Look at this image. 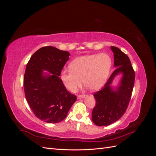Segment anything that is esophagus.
<instances>
[{"label": "esophagus", "instance_id": "1", "mask_svg": "<svg viewBox=\"0 0 156 156\" xmlns=\"http://www.w3.org/2000/svg\"><path fill=\"white\" fill-rule=\"evenodd\" d=\"M84 97H85V95H79V96H77L78 99H82V98H84Z\"/></svg>", "mask_w": 156, "mask_h": 156}]
</instances>
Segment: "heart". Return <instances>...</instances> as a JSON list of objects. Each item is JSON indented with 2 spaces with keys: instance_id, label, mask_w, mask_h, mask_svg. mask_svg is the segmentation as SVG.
<instances>
[{
  "instance_id": "b5f03b06",
  "label": "heart",
  "mask_w": 156,
  "mask_h": 156,
  "mask_svg": "<svg viewBox=\"0 0 156 156\" xmlns=\"http://www.w3.org/2000/svg\"><path fill=\"white\" fill-rule=\"evenodd\" d=\"M112 64L111 57L105 53L81 56L70 63L71 68L61 71L60 79L70 92H75L81 86V79L91 90L97 91L105 85Z\"/></svg>"
}]
</instances>
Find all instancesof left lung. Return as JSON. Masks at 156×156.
I'll return each mask as SVG.
<instances>
[{"instance_id": "obj_1", "label": "left lung", "mask_w": 156, "mask_h": 156, "mask_svg": "<svg viewBox=\"0 0 156 156\" xmlns=\"http://www.w3.org/2000/svg\"><path fill=\"white\" fill-rule=\"evenodd\" d=\"M116 69L101 90L94 96L96 104L92 112V120L96 126H107L119 120L128 106L135 82V72L128 56L119 48L111 46ZM118 74H122L116 87L112 86Z\"/></svg>"}]
</instances>
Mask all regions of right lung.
Here are the masks:
<instances>
[{
    "mask_svg": "<svg viewBox=\"0 0 156 156\" xmlns=\"http://www.w3.org/2000/svg\"><path fill=\"white\" fill-rule=\"evenodd\" d=\"M69 55L53 46L44 47L27 64L23 79L26 100L37 119L48 123L62 121L77 100L59 77Z\"/></svg>",
    "mask_w": 156,
    "mask_h": 156,
    "instance_id": "right-lung-1",
    "label": "right lung"
}]
</instances>
